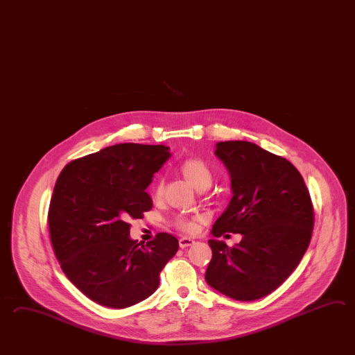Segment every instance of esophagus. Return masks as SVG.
Listing matches in <instances>:
<instances>
[{
    "label": "esophagus",
    "mask_w": 355,
    "mask_h": 355,
    "mask_svg": "<svg viewBox=\"0 0 355 355\" xmlns=\"http://www.w3.org/2000/svg\"><path fill=\"white\" fill-rule=\"evenodd\" d=\"M193 243H195L193 239H191V238H186V236H183V238L180 239V246H181L182 249H183V248H187V246L192 245Z\"/></svg>",
    "instance_id": "34e87169"
}]
</instances>
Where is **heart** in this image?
I'll return each mask as SVG.
<instances>
[{"instance_id":"1","label":"heart","mask_w":355,"mask_h":355,"mask_svg":"<svg viewBox=\"0 0 355 355\" xmlns=\"http://www.w3.org/2000/svg\"><path fill=\"white\" fill-rule=\"evenodd\" d=\"M178 171L181 172L182 175L198 191L210 189L212 182L215 180V173L212 168L209 166L206 160L197 158V157H191L187 159L183 160L181 164L178 166ZM164 192V181L163 178H159L155 182L153 187V196L155 200H159ZM201 220V216H184V215H178L173 218V225L184 232H195L197 230V221Z\"/></svg>"}]
</instances>
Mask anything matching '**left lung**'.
Listing matches in <instances>:
<instances>
[{
  "mask_svg": "<svg viewBox=\"0 0 355 355\" xmlns=\"http://www.w3.org/2000/svg\"><path fill=\"white\" fill-rule=\"evenodd\" d=\"M215 154L232 178V198L212 235L241 234L235 246L209 240L206 282L238 301L277 290L296 269L311 240L313 206L296 166L249 141H220Z\"/></svg>",
  "mask_w": 355,
  "mask_h": 355,
  "instance_id": "1",
  "label": "left lung"
}]
</instances>
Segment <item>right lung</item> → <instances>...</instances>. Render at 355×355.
<instances>
[{
	"instance_id": "obj_1",
	"label": "right lung",
	"mask_w": 355,
	"mask_h": 355,
	"mask_svg": "<svg viewBox=\"0 0 355 355\" xmlns=\"http://www.w3.org/2000/svg\"><path fill=\"white\" fill-rule=\"evenodd\" d=\"M164 145H112L68 163L51 196V245L67 278L96 304L125 309L150 296L178 250L158 232L146 244L130 239V218L153 207L145 192L171 153Z\"/></svg>"
}]
</instances>
